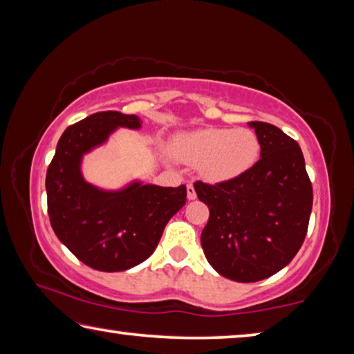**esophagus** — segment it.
<instances>
[{"mask_svg": "<svg viewBox=\"0 0 354 354\" xmlns=\"http://www.w3.org/2000/svg\"><path fill=\"white\" fill-rule=\"evenodd\" d=\"M187 198L189 200H195L196 198V192H195V187L194 184H187Z\"/></svg>", "mask_w": 354, "mask_h": 354, "instance_id": "34e87169", "label": "esophagus"}]
</instances>
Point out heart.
<instances>
[{"label":"heart","instance_id":"1","mask_svg":"<svg viewBox=\"0 0 354 354\" xmlns=\"http://www.w3.org/2000/svg\"><path fill=\"white\" fill-rule=\"evenodd\" d=\"M171 153L190 165H198L203 179L226 183L253 169L261 156V140L248 128H201L178 134Z\"/></svg>","mask_w":354,"mask_h":354}]
</instances>
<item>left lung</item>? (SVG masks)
Masks as SVG:
<instances>
[{
    "mask_svg": "<svg viewBox=\"0 0 354 354\" xmlns=\"http://www.w3.org/2000/svg\"><path fill=\"white\" fill-rule=\"evenodd\" d=\"M261 159L231 181L195 183L209 207L201 232L207 262L221 277L254 283L284 268L303 245L313 211V185L298 143L270 123L250 122Z\"/></svg>",
    "mask_w": 354,
    "mask_h": 354,
    "instance_id": "1",
    "label": "left lung"
}]
</instances>
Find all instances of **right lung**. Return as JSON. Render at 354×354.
<instances>
[{
  "label": "right lung",
  "mask_w": 354,
  "mask_h": 354,
  "mask_svg": "<svg viewBox=\"0 0 354 354\" xmlns=\"http://www.w3.org/2000/svg\"><path fill=\"white\" fill-rule=\"evenodd\" d=\"M118 128L140 129L142 120L104 111L71 124L57 142L45 181L53 231L77 259L100 272H124L148 259L187 200L185 185L160 187L134 179L107 190L86 181L84 156Z\"/></svg>",
  "instance_id": "1"
}]
</instances>
